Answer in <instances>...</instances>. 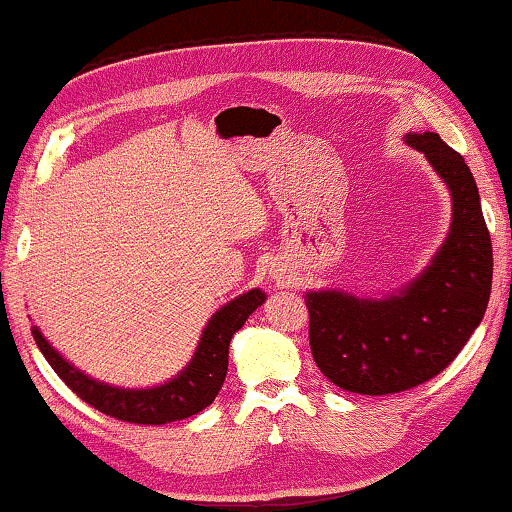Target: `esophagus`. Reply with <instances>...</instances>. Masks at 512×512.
Returning a JSON list of instances; mask_svg holds the SVG:
<instances>
[{"label":"esophagus","instance_id":"esophagus-1","mask_svg":"<svg viewBox=\"0 0 512 512\" xmlns=\"http://www.w3.org/2000/svg\"><path fill=\"white\" fill-rule=\"evenodd\" d=\"M273 280H276V282H282V285H285V282H289L287 269H276V271H273Z\"/></svg>","mask_w":512,"mask_h":512}]
</instances>
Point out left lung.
<instances>
[{
	"label": "left lung",
	"instance_id": "8db88e82",
	"mask_svg": "<svg viewBox=\"0 0 512 512\" xmlns=\"http://www.w3.org/2000/svg\"><path fill=\"white\" fill-rule=\"evenodd\" d=\"M453 200L451 230L421 276L368 299L342 289L305 292L310 349L335 386L391 395L439 375L483 319L492 289V241L469 165L437 133H407Z\"/></svg>",
	"mask_w": 512,
	"mask_h": 512
}]
</instances>
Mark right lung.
Segmentation results:
<instances>
[{"label": "right lung", "mask_w": 512, "mask_h": 512, "mask_svg": "<svg viewBox=\"0 0 512 512\" xmlns=\"http://www.w3.org/2000/svg\"><path fill=\"white\" fill-rule=\"evenodd\" d=\"M264 301L266 294L262 289H250V292L239 294L213 312L186 368L165 384L151 388H121L89 377L87 372L68 363L45 340L38 326H32V335L45 361L50 363L59 379H64V384L91 407L126 423L165 425L200 414L204 407H209L216 400L227 375L232 335L246 324V319Z\"/></svg>", "instance_id": "1"}]
</instances>
